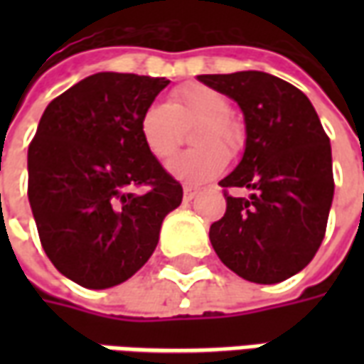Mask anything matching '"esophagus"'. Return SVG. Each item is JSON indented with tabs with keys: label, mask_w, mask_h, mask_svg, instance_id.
Instances as JSON below:
<instances>
[{
	"label": "esophagus",
	"mask_w": 364,
	"mask_h": 364,
	"mask_svg": "<svg viewBox=\"0 0 364 364\" xmlns=\"http://www.w3.org/2000/svg\"><path fill=\"white\" fill-rule=\"evenodd\" d=\"M197 189H193V187H183V197H185V200H193V198L197 197Z\"/></svg>",
	"instance_id": "34e87169"
}]
</instances>
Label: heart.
Wrapping results in <instances>:
<instances>
[{
    "label": "heart",
    "mask_w": 364,
    "mask_h": 364,
    "mask_svg": "<svg viewBox=\"0 0 364 364\" xmlns=\"http://www.w3.org/2000/svg\"><path fill=\"white\" fill-rule=\"evenodd\" d=\"M230 101L203 83H189L173 91L171 103L154 101L140 114L138 130L146 150L156 159H167L179 144L181 124L200 120L193 132L197 150L183 151L169 161V173L189 185H203L224 171L228 152L237 150L240 130L230 120ZM224 145L225 151L221 148Z\"/></svg>",
    "instance_id": "b5f03b06"
}]
</instances>
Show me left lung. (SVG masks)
I'll return each instance as SVG.
<instances>
[{
	"instance_id": "obj_1",
	"label": "left lung",
	"mask_w": 364,
	"mask_h": 364,
	"mask_svg": "<svg viewBox=\"0 0 364 364\" xmlns=\"http://www.w3.org/2000/svg\"><path fill=\"white\" fill-rule=\"evenodd\" d=\"M244 112L245 148L222 187L226 214L210 226L220 261L245 281L274 284L296 274L318 252L333 200L331 146L310 99L265 72L198 75Z\"/></svg>"
}]
</instances>
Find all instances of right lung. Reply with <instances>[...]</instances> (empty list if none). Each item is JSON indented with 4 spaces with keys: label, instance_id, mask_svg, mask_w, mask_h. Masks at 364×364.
<instances>
[{
    "label": "right lung",
    "instance_id": "add662e5",
    "mask_svg": "<svg viewBox=\"0 0 364 364\" xmlns=\"http://www.w3.org/2000/svg\"><path fill=\"white\" fill-rule=\"evenodd\" d=\"M169 80L99 72L56 97L28 146V203L54 267L85 289L117 287L156 250L183 187L144 148L140 114ZM138 184H150L144 196Z\"/></svg>",
    "mask_w": 364,
    "mask_h": 364
}]
</instances>
